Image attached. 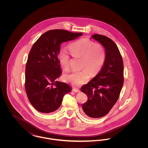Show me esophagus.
Returning <instances> with one entry per match:
<instances>
[{"label": "esophagus", "instance_id": "esophagus-1", "mask_svg": "<svg viewBox=\"0 0 148 148\" xmlns=\"http://www.w3.org/2000/svg\"><path fill=\"white\" fill-rule=\"evenodd\" d=\"M73 91L75 92H80L79 89H77V88H73Z\"/></svg>", "mask_w": 148, "mask_h": 148}]
</instances>
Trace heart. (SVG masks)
I'll list each match as a JSON object with an SVG mask.
<instances>
[{
	"instance_id": "obj_1",
	"label": "heart",
	"mask_w": 148,
	"mask_h": 148,
	"mask_svg": "<svg viewBox=\"0 0 148 148\" xmlns=\"http://www.w3.org/2000/svg\"><path fill=\"white\" fill-rule=\"evenodd\" d=\"M72 56L82 58L80 71L72 72L64 75V79L74 86H79L88 82L90 75H96L102 68L106 58L103 45L94 42L88 38H82L69 46ZM58 59L64 71L69 69L70 57L64 50H60Z\"/></svg>"
}]
</instances>
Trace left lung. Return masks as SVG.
<instances>
[{"mask_svg":"<svg viewBox=\"0 0 148 148\" xmlns=\"http://www.w3.org/2000/svg\"><path fill=\"white\" fill-rule=\"evenodd\" d=\"M92 38L104 47L106 59L98 74L81 88L88 97L82 108L87 116L99 118L110 112L119 97L124 83V65L119 50L111 39L100 34Z\"/></svg>","mask_w":148,"mask_h":148,"instance_id":"left-lung-1","label":"left lung"}]
</instances>
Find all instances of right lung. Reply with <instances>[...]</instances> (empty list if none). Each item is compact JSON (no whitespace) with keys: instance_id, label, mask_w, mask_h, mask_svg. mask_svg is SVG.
I'll use <instances>...</instances> for the list:
<instances>
[{"instance_id":"1","label":"right lung","mask_w":148,"mask_h":148,"mask_svg":"<svg viewBox=\"0 0 148 148\" xmlns=\"http://www.w3.org/2000/svg\"><path fill=\"white\" fill-rule=\"evenodd\" d=\"M82 35L63 29L50 30L33 44L25 66V89L30 103L38 112L56 111L64 95L71 92L69 85L56 80L62 73L58 53L62 42Z\"/></svg>"}]
</instances>
